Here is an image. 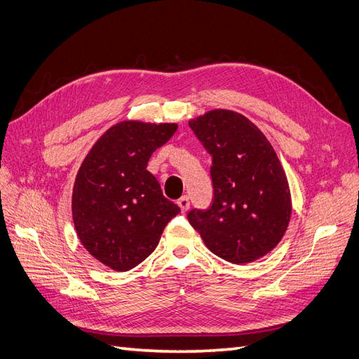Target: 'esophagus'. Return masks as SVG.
<instances>
[{
    "mask_svg": "<svg viewBox=\"0 0 359 359\" xmlns=\"http://www.w3.org/2000/svg\"><path fill=\"white\" fill-rule=\"evenodd\" d=\"M177 203H178V206L181 208V211H187L190 208V199H189V196L180 198Z\"/></svg>",
    "mask_w": 359,
    "mask_h": 359,
    "instance_id": "1",
    "label": "esophagus"
}]
</instances>
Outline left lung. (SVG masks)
Returning <instances> with one entry per match:
<instances>
[{
    "label": "left lung",
    "mask_w": 359,
    "mask_h": 359,
    "mask_svg": "<svg viewBox=\"0 0 359 359\" xmlns=\"http://www.w3.org/2000/svg\"><path fill=\"white\" fill-rule=\"evenodd\" d=\"M189 126L212 158L214 196L187 219L214 255L238 265L253 262L280 243L290 220L289 184L276 151L233 111H210Z\"/></svg>",
    "instance_id": "8db88e82"
}]
</instances>
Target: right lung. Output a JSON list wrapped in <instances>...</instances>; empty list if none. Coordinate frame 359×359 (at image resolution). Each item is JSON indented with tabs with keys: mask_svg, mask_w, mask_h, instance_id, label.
<instances>
[{
	"mask_svg": "<svg viewBox=\"0 0 359 359\" xmlns=\"http://www.w3.org/2000/svg\"><path fill=\"white\" fill-rule=\"evenodd\" d=\"M177 124L123 121L97 140L76 175L73 223L90 255L114 271H128L154 252L178 205L163 196L147 170L149 157Z\"/></svg>",
	"mask_w": 359,
	"mask_h": 359,
	"instance_id": "1",
	"label": "right lung"
}]
</instances>
